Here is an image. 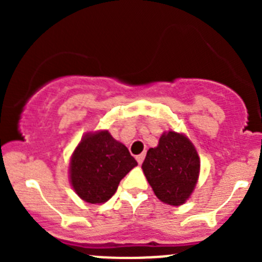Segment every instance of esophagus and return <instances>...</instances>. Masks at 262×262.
Wrapping results in <instances>:
<instances>
[{
    "mask_svg": "<svg viewBox=\"0 0 262 262\" xmlns=\"http://www.w3.org/2000/svg\"><path fill=\"white\" fill-rule=\"evenodd\" d=\"M144 157H146V153H141V155H138V156H137V162H138V163H142V162H143V161H144Z\"/></svg>",
    "mask_w": 262,
    "mask_h": 262,
    "instance_id": "1",
    "label": "esophagus"
}]
</instances>
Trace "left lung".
Here are the masks:
<instances>
[{"label": "left lung", "mask_w": 262, "mask_h": 262, "mask_svg": "<svg viewBox=\"0 0 262 262\" xmlns=\"http://www.w3.org/2000/svg\"><path fill=\"white\" fill-rule=\"evenodd\" d=\"M142 168L161 202L181 205L196 185L200 160L186 137L168 132L162 134L157 147L148 149Z\"/></svg>", "instance_id": "obj_1"}]
</instances>
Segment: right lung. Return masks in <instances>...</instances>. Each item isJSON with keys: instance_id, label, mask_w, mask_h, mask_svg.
<instances>
[{"instance_id": "right-lung-1", "label": "right lung", "mask_w": 262, "mask_h": 262, "mask_svg": "<svg viewBox=\"0 0 262 262\" xmlns=\"http://www.w3.org/2000/svg\"><path fill=\"white\" fill-rule=\"evenodd\" d=\"M137 165L128 148L107 130L86 134L71 158V182L81 199L100 204L115 194L121 179Z\"/></svg>"}]
</instances>
